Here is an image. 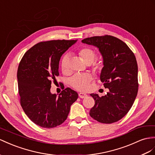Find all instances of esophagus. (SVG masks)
I'll list each match as a JSON object with an SVG mask.
<instances>
[{
	"mask_svg": "<svg viewBox=\"0 0 155 155\" xmlns=\"http://www.w3.org/2000/svg\"><path fill=\"white\" fill-rule=\"evenodd\" d=\"M78 96H79V97H81V98H84L87 96V95L86 94H84V93H79Z\"/></svg>",
	"mask_w": 155,
	"mask_h": 155,
	"instance_id": "1",
	"label": "esophagus"
}]
</instances>
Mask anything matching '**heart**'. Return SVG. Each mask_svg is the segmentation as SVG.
Masks as SVG:
<instances>
[{
    "label": "heart",
    "instance_id": "1",
    "mask_svg": "<svg viewBox=\"0 0 155 155\" xmlns=\"http://www.w3.org/2000/svg\"><path fill=\"white\" fill-rule=\"evenodd\" d=\"M79 56L87 65H91L96 58V54L90 48H84L78 51ZM69 56L65 55L61 60V69L63 73H67L69 71ZM94 68L97 69L100 66L95 64ZM92 75L90 74H76L70 78L69 83L74 88L79 91H85L88 88L89 83L92 80Z\"/></svg>",
    "mask_w": 155,
    "mask_h": 155
}]
</instances>
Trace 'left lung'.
<instances>
[{
    "label": "left lung",
    "instance_id": "8db88e82",
    "mask_svg": "<svg viewBox=\"0 0 155 155\" xmlns=\"http://www.w3.org/2000/svg\"><path fill=\"white\" fill-rule=\"evenodd\" d=\"M82 42L98 48L104 67L100 81L109 92L104 96L91 94L95 105L90 115L97 121L110 124L128 113L138 91V68L136 57L126 44L113 36L93 37Z\"/></svg>",
    "mask_w": 155,
    "mask_h": 155
}]
</instances>
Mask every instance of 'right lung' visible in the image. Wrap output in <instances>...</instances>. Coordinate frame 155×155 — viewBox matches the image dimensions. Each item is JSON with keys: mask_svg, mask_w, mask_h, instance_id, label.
<instances>
[{"mask_svg": "<svg viewBox=\"0 0 155 155\" xmlns=\"http://www.w3.org/2000/svg\"><path fill=\"white\" fill-rule=\"evenodd\" d=\"M77 41L38 43L27 51L19 63L17 77L21 105L31 120L42 128L61 124L78 98V94L69 88L58 96L50 92L51 82H57L61 55Z\"/></svg>", "mask_w": 155, "mask_h": 155, "instance_id": "add662e5", "label": "right lung"}]
</instances>
